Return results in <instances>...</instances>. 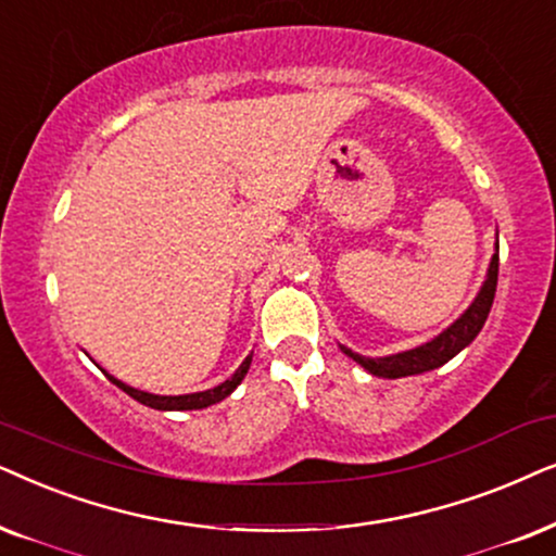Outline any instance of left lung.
Segmentation results:
<instances>
[{
    "label": "left lung",
    "mask_w": 556,
    "mask_h": 556,
    "mask_svg": "<svg viewBox=\"0 0 556 556\" xmlns=\"http://www.w3.org/2000/svg\"><path fill=\"white\" fill-rule=\"evenodd\" d=\"M495 285H498V251L493 254L491 269H488V279L476 302L465 309L460 320H455L434 340H429V343L419 348H412V351L387 355V358H364V355L348 351V348H343V353L351 355L355 364L364 366L368 374L383 376V379H402V376H414V374L432 371V368H440L442 364H447L453 355L460 353L465 345L472 343V338H476L480 328L485 325L488 313H491L493 307Z\"/></svg>",
    "instance_id": "1"
}]
</instances>
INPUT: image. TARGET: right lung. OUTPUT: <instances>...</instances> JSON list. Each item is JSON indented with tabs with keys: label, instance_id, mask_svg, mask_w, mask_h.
<instances>
[{
	"label": "right lung",
	"instance_id": "obj_1",
	"mask_svg": "<svg viewBox=\"0 0 556 556\" xmlns=\"http://www.w3.org/2000/svg\"><path fill=\"white\" fill-rule=\"evenodd\" d=\"M249 366H251V355L239 366V371H236L228 381L220 383V387L208 389V391H198V394H185V396H157V394H147V391H139V389L127 387V383H122L118 379H114V376H109V374H106V376H109L111 381L116 383L118 389L127 391V394H129L131 399H137L139 404L152 406V409H162V412H169V409L182 412V409H203V406H211V404L220 402V399H226L236 387H239L241 379H243V376H247V371H249Z\"/></svg>",
	"mask_w": 556,
	"mask_h": 556
}]
</instances>
